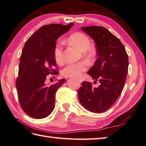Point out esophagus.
<instances>
[{
	"label": "esophagus",
	"mask_w": 146,
	"mask_h": 146,
	"mask_svg": "<svg viewBox=\"0 0 146 146\" xmlns=\"http://www.w3.org/2000/svg\"><path fill=\"white\" fill-rule=\"evenodd\" d=\"M78 81L79 82H82V79H80V78H79V79H78Z\"/></svg>",
	"instance_id": "1"
}]
</instances>
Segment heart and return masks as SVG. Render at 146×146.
<instances>
[{"instance_id": "b5f03b06", "label": "heart", "mask_w": 146, "mask_h": 146, "mask_svg": "<svg viewBox=\"0 0 146 146\" xmlns=\"http://www.w3.org/2000/svg\"><path fill=\"white\" fill-rule=\"evenodd\" d=\"M68 42L71 45L83 52V56L91 57L94 55V50L90 47V42L87 35L82 33H74L68 37ZM54 58L57 63L63 61V44L61 42H57L54 47ZM88 64L85 61H80L75 63H68L62 70L61 74L64 77L78 78L87 68Z\"/></svg>"}]
</instances>
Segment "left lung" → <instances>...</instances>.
<instances>
[{
  "mask_svg": "<svg viewBox=\"0 0 146 146\" xmlns=\"http://www.w3.org/2000/svg\"><path fill=\"white\" fill-rule=\"evenodd\" d=\"M81 28L96 43L98 59L87 74L100 85L93 87L91 83L82 82L78 91L79 100L88 111L103 113L113 106L122 91L128 71V56L120 39L106 28Z\"/></svg>",
  "mask_w": 146,
  "mask_h": 146,
  "instance_id": "1",
  "label": "left lung"
}]
</instances>
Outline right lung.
<instances>
[{
  "instance_id": "right-lung-1",
  "label": "right lung",
  "mask_w": 146,
  "mask_h": 146,
  "mask_svg": "<svg viewBox=\"0 0 146 146\" xmlns=\"http://www.w3.org/2000/svg\"><path fill=\"white\" fill-rule=\"evenodd\" d=\"M74 25L50 24L31 35L24 46L16 80L19 103L24 111L32 118H44L53 111L55 95L65 79L48 86L49 75L58 74L55 70L54 47L56 40Z\"/></svg>"
}]
</instances>
